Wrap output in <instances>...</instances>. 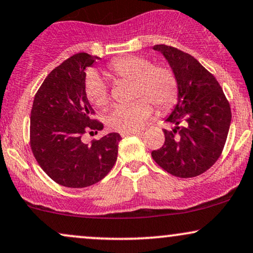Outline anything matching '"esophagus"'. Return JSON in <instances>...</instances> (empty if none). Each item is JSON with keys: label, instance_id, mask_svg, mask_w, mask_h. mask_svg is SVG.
<instances>
[{"label": "esophagus", "instance_id": "1", "mask_svg": "<svg viewBox=\"0 0 253 253\" xmlns=\"http://www.w3.org/2000/svg\"><path fill=\"white\" fill-rule=\"evenodd\" d=\"M139 135L141 134V130H134V132H126V133H121V136H127V135Z\"/></svg>", "mask_w": 253, "mask_h": 253}]
</instances>
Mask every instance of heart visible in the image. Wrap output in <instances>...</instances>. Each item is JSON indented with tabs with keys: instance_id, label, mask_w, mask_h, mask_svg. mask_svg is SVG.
I'll return each instance as SVG.
<instances>
[{
	"instance_id": "1",
	"label": "heart",
	"mask_w": 253,
	"mask_h": 253,
	"mask_svg": "<svg viewBox=\"0 0 253 253\" xmlns=\"http://www.w3.org/2000/svg\"><path fill=\"white\" fill-rule=\"evenodd\" d=\"M108 71L115 79L133 82L132 97L136 99L127 106H117L107 115L111 129L120 133L134 132L144 126L153 113V102L159 111H167L173 106L178 94V82L171 69L153 66L144 56H126L112 61ZM84 93L90 103L105 107L109 102L108 87L95 71H89L84 79Z\"/></svg>"
}]
</instances>
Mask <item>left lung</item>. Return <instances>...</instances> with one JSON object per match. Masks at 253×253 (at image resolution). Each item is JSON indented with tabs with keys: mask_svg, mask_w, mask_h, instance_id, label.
I'll return each instance as SVG.
<instances>
[{
	"mask_svg": "<svg viewBox=\"0 0 253 253\" xmlns=\"http://www.w3.org/2000/svg\"><path fill=\"white\" fill-rule=\"evenodd\" d=\"M153 49L165 57L178 82L176 105L164 129L165 144L152 152L161 169L179 178L202 174L218 160L231 125V108L211 73L190 54L165 44Z\"/></svg>",
	"mask_w": 253,
	"mask_h": 253,
	"instance_id": "obj_1",
	"label": "left lung"
}]
</instances>
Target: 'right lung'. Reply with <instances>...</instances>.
Instances as JSON below:
<instances>
[{"label":"right lung","mask_w":253,"mask_h":253,"mask_svg":"<svg viewBox=\"0 0 253 253\" xmlns=\"http://www.w3.org/2000/svg\"><path fill=\"white\" fill-rule=\"evenodd\" d=\"M100 57L78 53L50 72L36 93L30 115V147L49 178L66 187L96 184L113 169L118 158L119 133H108L92 144L81 136L88 129L101 130L93 120L94 109L84 93V69Z\"/></svg>","instance_id":"right-lung-1"}]
</instances>
